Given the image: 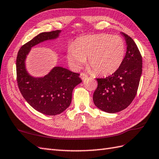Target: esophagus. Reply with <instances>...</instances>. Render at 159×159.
<instances>
[{
  "label": "esophagus",
  "instance_id": "1",
  "mask_svg": "<svg viewBox=\"0 0 159 159\" xmlns=\"http://www.w3.org/2000/svg\"><path fill=\"white\" fill-rule=\"evenodd\" d=\"M80 79H82V80H84L86 78H87L88 75H87L86 74H84V73H80Z\"/></svg>",
  "mask_w": 159,
  "mask_h": 159
}]
</instances>
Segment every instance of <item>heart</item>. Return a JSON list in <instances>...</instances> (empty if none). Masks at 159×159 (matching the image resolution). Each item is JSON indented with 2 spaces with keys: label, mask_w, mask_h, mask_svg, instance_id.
Segmentation results:
<instances>
[{
  "label": "heart",
  "mask_w": 159,
  "mask_h": 159,
  "mask_svg": "<svg viewBox=\"0 0 159 159\" xmlns=\"http://www.w3.org/2000/svg\"><path fill=\"white\" fill-rule=\"evenodd\" d=\"M125 54L124 40L119 36L98 34L79 38L69 46L67 59L72 67L80 68L88 57L89 64L95 72L108 75L120 67Z\"/></svg>",
  "instance_id": "obj_1"
}]
</instances>
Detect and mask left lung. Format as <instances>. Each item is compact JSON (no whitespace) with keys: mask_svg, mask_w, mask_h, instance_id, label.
<instances>
[{"mask_svg":"<svg viewBox=\"0 0 159 159\" xmlns=\"http://www.w3.org/2000/svg\"><path fill=\"white\" fill-rule=\"evenodd\" d=\"M127 45V52L117 70L106 78L97 79L98 85L93 99L102 111L116 113L125 109L135 98L142 74V58L130 36L121 32Z\"/></svg>","mask_w":159,"mask_h":159,"instance_id":"left-lung-1","label":"left lung"}]
</instances>
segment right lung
Returning <instances> with one entry per match:
<instances>
[{"instance_id":"right-lung-1","label":"right lung","mask_w":159,"mask_h":159,"mask_svg":"<svg viewBox=\"0 0 159 159\" xmlns=\"http://www.w3.org/2000/svg\"><path fill=\"white\" fill-rule=\"evenodd\" d=\"M61 32L40 33L20 48L16 60L17 80L22 96L33 108L49 116L61 114L70 105L74 88L82 82L80 75L55 66L44 76H33L27 70L25 61L33 47L58 39Z\"/></svg>"}]
</instances>
